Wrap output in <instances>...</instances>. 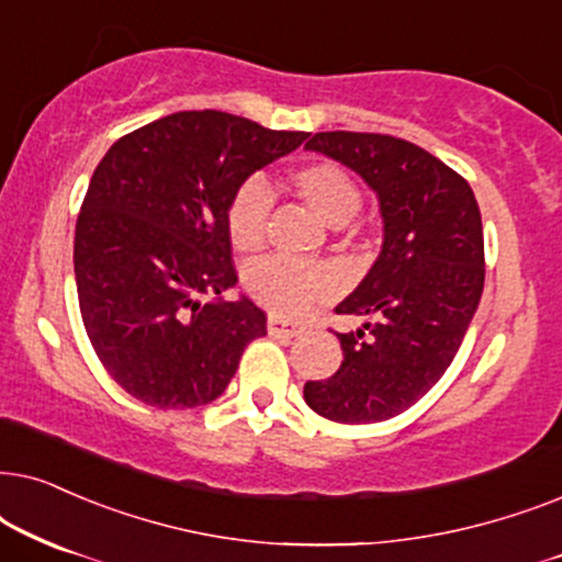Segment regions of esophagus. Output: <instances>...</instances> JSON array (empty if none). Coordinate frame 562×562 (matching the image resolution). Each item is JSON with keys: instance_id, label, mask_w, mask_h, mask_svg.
<instances>
[{"instance_id": "34e87169", "label": "esophagus", "mask_w": 562, "mask_h": 562, "mask_svg": "<svg viewBox=\"0 0 562 562\" xmlns=\"http://www.w3.org/2000/svg\"><path fill=\"white\" fill-rule=\"evenodd\" d=\"M267 331L272 336H285V339H293V336H297L303 331L301 324H293V321L282 318V316H269L267 318Z\"/></svg>"}]
</instances>
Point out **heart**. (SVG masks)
<instances>
[{
  "mask_svg": "<svg viewBox=\"0 0 562 562\" xmlns=\"http://www.w3.org/2000/svg\"><path fill=\"white\" fill-rule=\"evenodd\" d=\"M290 182H293L297 198L334 228L347 226L362 203L355 179L336 164H305L293 171ZM269 211H272V190L265 179L249 177L238 184L226 211L228 234L236 249H259L267 234ZM244 282L254 301L269 311L282 313V316H297L313 301L331 293L334 288V277L326 267L288 257H265L254 261L246 269Z\"/></svg>",
  "mask_w": 562,
  "mask_h": 562,
  "instance_id": "obj_1",
  "label": "heart"
}]
</instances>
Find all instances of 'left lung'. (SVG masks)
I'll use <instances>...</instances> for the list:
<instances>
[{
	"mask_svg": "<svg viewBox=\"0 0 562 562\" xmlns=\"http://www.w3.org/2000/svg\"><path fill=\"white\" fill-rule=\"evenodd\" d=\"M305 148L362 177L383 218L375 265L336 305L370 321L336 334L341 368L308 380L305 403L339 424L385 422L431 391L465 339L485 280L481 211L458 171L403 138L331 131Z\"/></svg>",
	"mask_w": 562,
	"mask_h": 562,
	"instance_id": "1",
	"label": "left lung"
}]
</instances>
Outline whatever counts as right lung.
<instances>
[{"label": "right lung", "mask_w": 562, "mask_h": 562, "mask_svg": "<svg viewBox=\"0 0 562 562\" xmlns=\"http://www.w3.org/2000/svg\"><path fill=\"white\" fill-rule=\"evenodd\" d=\"M308 133L269 131L218 110L175 112L102 156L74 236L87 336L115 383L156 408L205 406L246 344L267 334L238 282L226 211L254 171Z\"/></svg>", "instance_id": "right-lung-1"}]
</instances>
